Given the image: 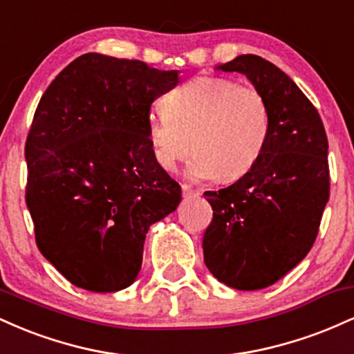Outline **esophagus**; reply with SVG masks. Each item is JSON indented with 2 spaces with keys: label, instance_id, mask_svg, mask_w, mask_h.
Returning <instances> with one entry per match:
<instances>
[{
  "label": "esophagus",
  "instance_id": "1",
  "mask_svg": "<svg viewBox=\"0 0 354 354\" xmlns=\"http://www.w3.org/2000/svg\"><path fill=\"white\" fill-rule=\"evenodd\" d=\"M181 189H183V194H185V196H198V194H200V189L193 188L191 185H183Z\"/></svg>",
  "mask_w": 354,
  "mask_h": 354
}]
</instances>
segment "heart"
Instances as JSON below:
<instances>
[{"mask_svg":"<svg viewBox=\"0 0 354 354\" xmlns=\"http://www.w3.org/2000/svg\"><path fill=\"white\" fill-rule=\"evenodd\" d=\"M161 115L148 121L154 161L173 171L196 154L189 174L198 180L234 181L253 169L265 151L270 108L254 86L223 76H196L161 100Z\"/></svg>","mask_w":354,"mask_h":354,"instance_id":"1","label":"heart"}]
</instances>
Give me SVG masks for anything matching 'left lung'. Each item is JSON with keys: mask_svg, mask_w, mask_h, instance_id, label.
<instances>
[{"mask_svg": "<svg viewBox=\"0 0 354 354\" xmlns=\"http://www.w3.org/2000/svg\"><path fill=\"white\" fill-rule=\"evenodd\" d=\"M248 76L270 108L258 163L236 183L205 191L213 219L203 254L214 278L243 291L281 279L310 253L330 200L328 138L318 109L270 61L241 55L219 66Z\"/></svg>", "mask_w": 354, "mask_h": 354, "instance_id": "left-lung-1", "label": "left lung"}]
</instances>
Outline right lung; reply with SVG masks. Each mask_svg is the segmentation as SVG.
Segmentation results:
<instances>
[{"label":"right lung","mask_w":354,"mask_h":354,"mask_svg":"<svg viewBox=\"0 0 354 354\" xmlns=\"http://www.w3.org/2000/svg\"><path fill=\"white\" fill-rule=\"evenodd\" d=\"M178 81V71L88 53L39 100L24 146V198L38 250L75 286L128 288L149 226L180 205L181 186L148 140L151 103Z\"/></svg>","instance_id":"add662e5"}]
</instances>
